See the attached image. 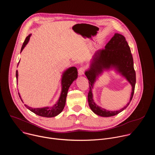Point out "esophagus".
Masks as SVG:
<instances>
[{
    "instance_id": "obj_1",
    "label": "esophagus",
    "mask_w": 155,
    "mask_h": 155,
    "mask_svg": "<svg viewBox=\"0 0 155 155\" xmlns=\"http://www.w3.org/2000/svg\"><path fill=\"white\" fill-rule=\"evenodd\" d=\"M84 68H80L78 71V74L79 75H82L84 74Z\"/></svg>"
}]
</instances>
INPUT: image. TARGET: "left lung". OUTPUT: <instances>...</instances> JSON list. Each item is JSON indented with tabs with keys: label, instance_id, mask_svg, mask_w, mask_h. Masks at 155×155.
<instances>
[{
	"label": "left lung",
	"instance_id": "8db88e82",
	"mask_svg": "<svg viewBox=\"0 0 155 155\" xmlns=\"http://www.w3.org/2000/svg\"><path fill=\"white\" fill-rule=\"evenodd\" d=\"M110 69H114L120 73L132 86L130 102L123 108L115 111L107 110L97 106L94 102L92 91L98 75L104 70ZM84 74L90 84V91L87 96L88 104L95 114L103 117H109L116 115L124 110L133 97L136 82L133 58L125 37L120 34L115 33L106 44L105 48L96 51L91 61L90 68L85 71Z\"/></svg>",
	"mask_w": 155,
	"mask_h": 155
}]
</instances>
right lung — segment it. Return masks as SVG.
Wrapping results in <instances>:
<instances>
[{"label":"right lung","mask_w":155,"mask_h":155,"mask_svg":"<svg viewBox=\"0 0 155 155\" xmlns=\"http://www.w3.org/2000/svg\"><path fill=\"white\" fill-rule=\"evenodd\" d=\"M31 36V34H29L26 38L23 44V46L21 47V53L28 44V41H29ZM19 62H18V64H19ZM16 81L18 83V71H16ZM77 77H78V72L75 67H71L68 69H66L63 72L62 78H61V86H62L61 93L58 101L53 106L45 107L43 108H32L26 104H25V105L27 108L31 110L32 112L40 117L51 118V117H54L57 116L63 110L65 104L66 97H67V95H68L69 88L71 85V84L73 83V81L75 80L77 78ZM18 94L21 101L23 102L19 93H18Z\"/></svg>","instance_id":"obj_1"}]
</instances>
